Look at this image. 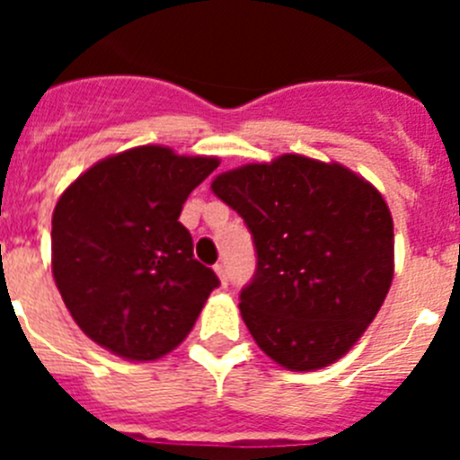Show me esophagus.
<instances>
[{"mask_svg": "<svg viewBox=\"0 0 460 460\" xmlns=\"http://www.w3.org/2000/svg\"><path fill=\"white\" fill-rule=\"evenodd\" d=\"M214 271H217L218 280H221V286L226 288L227 286V271H226V267H223V265H214Z\"/></svg>", "mask_w": 460, "mask_h": 460, "instance_id": "1", "label": "esophagus"}]
</instances>
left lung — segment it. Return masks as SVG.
Instances as JSON below:
<instances>
[{"label":"left lung","instance_id":"left-lung-1","mask_svg":"<svg viewBox=\"0 0 460 460\" xmlns=\"http://www.w3.org/2000/svg\"><path fill=\"white\" fill-rule=\"evenodd\" d=\"M211 190L253 234L258 267L239 311L267 357L318 371L361 339L394 279V221L341 164L283 154L221 172Z\"/></svg>","mask_w":460,"mask_h":460}]
</instances>
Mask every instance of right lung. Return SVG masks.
Wrapping results in <instances>:
<instances>
[{
  "label": "right lung",
  "mask_w": 460,
  "mask_h": 460,
  "mask_svg": "<svg viewBox=\"0 0 460 460\" xmlns=\"http://www.w3.org/2000/svg\"><path fill=\"white\" fill-rule=\"evenodd\" d=\"M217 168L214 156L145 145L103 158L64 190L52 214V276L93 343L154 361L189 336L218 279L193 258L180 214Z\"/></svg>",
  "instance_id": "right-lung-1"
}]
</instances>
